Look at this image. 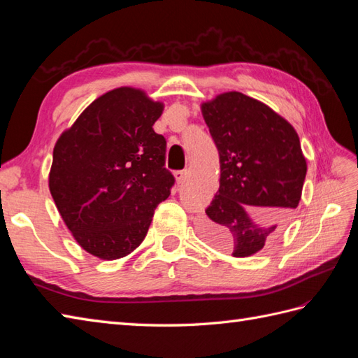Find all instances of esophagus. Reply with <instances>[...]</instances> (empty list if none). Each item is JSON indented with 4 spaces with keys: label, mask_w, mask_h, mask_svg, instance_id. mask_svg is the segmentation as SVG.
Returning <instances> with one entry per match:
<instances>
[{
    "label": "esophagus",
    "mask_w": 358,
    "mask_h": 358,
    "mask_svg": "<svg viewBox=\"0 0 358 358\" xmlns=\"http://www.w3.org/2000/svg\"><path fill=\"white\" fill-rule=\"evenodd\" d=\"M173 175H175V180H177L178 185H181L186 180V171H175Z\"/></svg>",
    "instance_id": "obj_1"
}]
</instances>
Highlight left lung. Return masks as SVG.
I'll list each match as a JSON object with an SVG mask.
<instances>
[{"instance_id":"left-lung-1","label":"left lung","mask_w":358,"mask_h":358,"mask_svg":"<svg viewBox=\"0 0 358 358\" xmlns=\"http://www.w3.org/2000/svg\"><path fill=\"white\" fill-rule=\"evenodd\" d=\"M220 154V187L200 223L203 238L234 257L262 250L285 229L301 199L300 138L269 106L241 92L201 104Z\"/></svg>"}]
</instances>
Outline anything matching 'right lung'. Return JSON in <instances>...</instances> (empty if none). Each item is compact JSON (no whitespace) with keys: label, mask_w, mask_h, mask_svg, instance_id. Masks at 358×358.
<instances>
[{"label":"right lung","mask_w":358,"mask_h":358,"mask_svg":"<svg viewBox=\"0 0 358 358\" xmlns=\"http://www.w3.org/2000/svg\"><path fill=\"white\" fill-rule=\"evenodd\" d=\"M163 103L118 87L83 110L53 148L52 199L78 245L101 260L141 245L159 203L171 195L166 140L154 131Z\"/></svg>","instance_id":"1"}]
</instances>
